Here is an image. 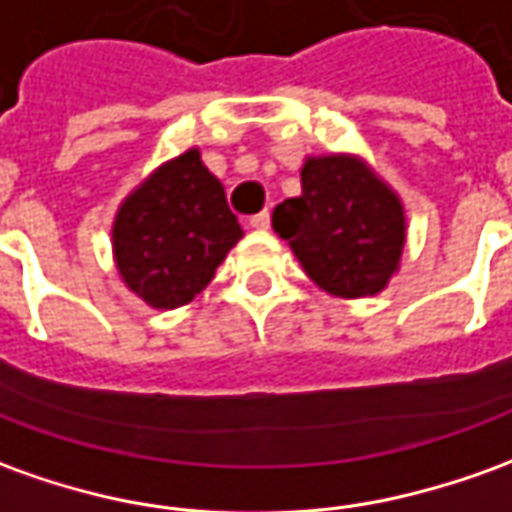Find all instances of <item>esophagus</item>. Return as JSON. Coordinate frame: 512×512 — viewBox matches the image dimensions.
I'll return each instance as SVG.
<instances>
[{
  "instance_id": "esophagus-1",
  "label": "esophagus",
  "mask_w": 512,
  "mask_h": 512,
  "mask_svg": "<svg viewBox=\"0 0 512 512\" xmlns=\"http://www.w3.org/2000/svg\"><path fill=\"white\" fill-rule=\"evenodd\" d=\"M249 224H252L255 230H268V227H271V213H268V210H263V213L252 216V219H249Z\"/></svg>"
}]
</instances>
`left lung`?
I'll return each instance as SVG.
<instances>
[{"instance_id": "left-lung-1", "label": "left lung", "mask_w": 512, "mask_h": 512, "mask_svg": "<svg viewBox=\"0 0 512 512\" xmlns=\"http://www.w3.org/2000/svg\"><path fill=\"white\" fill-rule=\"evenodd\" d=\"M271 224L307 277L341 299L380 293L407 235L399 196L355 155L307 157L302 196L274 207Z\"/></svg>"}]
</instances>
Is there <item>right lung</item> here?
Returning a JSON list of instances; mask_svg holds the SVG:
<instances>
[{
	"label": "right lung",
	"mask_w": 512,
	"mask_h": 512,
	"mask_svg": "<svg viewBox=\"0 0 512 512\" xmlns=\"http://www.w3.org/2000/svg\"><path fill=\"white\" fill-rule=\"evenodd\" d=\"M221 182L199 149L163 163L124 202L113 221V257L121 280L157 310L188 305L241 241Z\"/></svg>",
	"instance_id": "add662e5"
}]
</instances>
